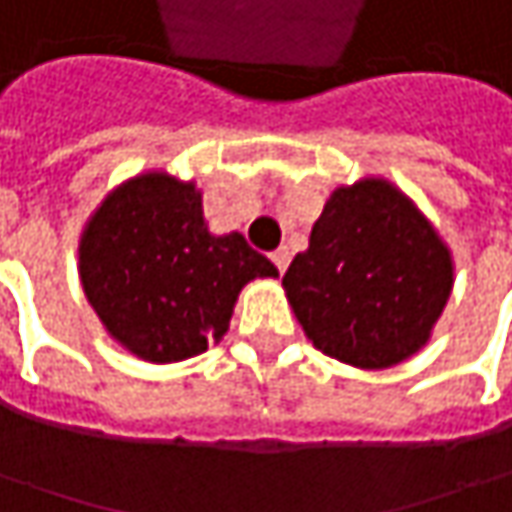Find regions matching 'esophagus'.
Listing matches in <instances>:
<instances>
[{
	"label": "esophagus",
	"instance_id": "obj_1",
	"mask_svg": "<svg viewBox=\"0 0 512 512\" xmlns=\"http://www.w3.org/2000/svg\"><path fill=\"white\" fill-rule=\"evenodd\" d=\"M269 257H272V263H275V269H278V272H284V269H287V263H290V252H287V249H275Z\"/></svg>",
	"mask_w": 512,
	"mask_h": 512
}]
</instances>
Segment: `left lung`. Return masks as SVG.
<instances>
[{"label": "left lung", "instance_id": "8db88e82", "mask_svg": "<svg viewBox=\"0 0 512 512\" xmlns=\"http://www.w3.org/2000/svg\"><path fill=\"white\" fill-rule=\"evenodd\" d=\"M284 287L316 349L384 369L425 346L451 293V257L395 187L360 181L328 199Z\"/></svg>", "mask_w": 512, "mask_h": 512}]
</instances>
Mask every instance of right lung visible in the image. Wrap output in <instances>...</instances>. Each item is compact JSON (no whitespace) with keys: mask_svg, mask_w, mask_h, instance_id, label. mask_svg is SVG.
<instances>
[{"mask_svg":"<svg viewBox=\"0 0 512 512\" xmlns=\"http://www.w3.org/2000/svg\"><path fill=\"white\" fill-rule=\"evenodd\" d=\"M275 275L243 234H210L193 184L158 172L108 196L81 237L93 310L125 349L152 363L208 349L228 331L237 293Z\"/></svg>","mask_w":512,"mask_h":512,"instance_id":"1","label":"right lung"}]
</instances>
